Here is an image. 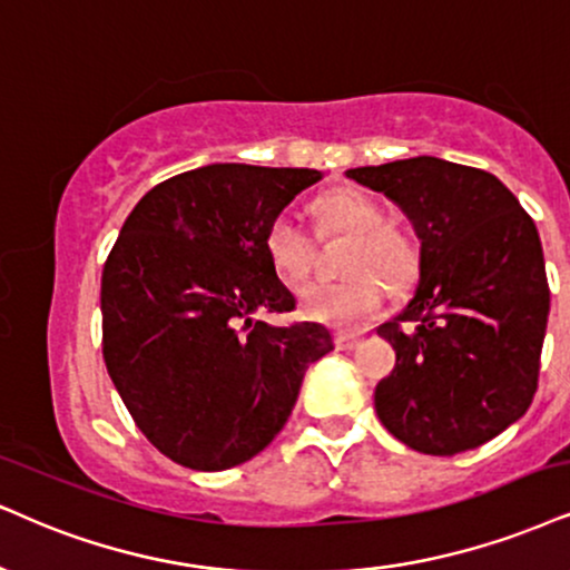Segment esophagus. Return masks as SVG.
<instances>
[{"instance_id": "34e87169", "label": "esophagus", "mask_w": 570, "mask_h": 570, "mask_svg": "<svg viewBox=\"0 0 570 570\" xmlns=\"http://www.w3.org/2000/svg\"><path fill=\"white\" fill-rule=\"evenodd\" d=\"M362 343L360 335H351V333H335V346H338L341 351H351L356 348Z\"/></svg>"}]
</instances>
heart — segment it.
Instances as JSON below:
<instances>
[{
	"label": "heart",
	"mask_w": 570,
	"mask_h": 570,
	"mask_svg": "<svg viewBox=\"0 0 570 570\" xmlns=\"http://www.w3.org/2000/svg\"><path fill=\"white\" fill-rule=\"evenodd\" d=\"M308 214L320 240H343L335 283H308L298 291L306 317L333 327H360L377 312L383 287L402 298L423 272V245L404 224L391 222L381 200L362 189H330L312 200ZM264 256L287 283L306 277L314 240L287 216H274L264 229Z\"/></svg>",
	"instance_id": "1"
}]
</instances>
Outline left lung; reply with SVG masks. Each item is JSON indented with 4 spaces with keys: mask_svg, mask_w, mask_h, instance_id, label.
Instances as JSON below:
<instances>
[{
    "mask_svg": "<svg viewBox=\"0 0 570 570\" xmlns=\"http://www.w3.org/2000/svg\"><path fill=\"white\" fill-rule=\"evenodd\" d=\"M410 216L423 272L377 327L396 367L375 389L381 423L414 452L452 456L523 417L539 383L547 317L537 224L494 174L420 156L348 168Z\"/></svg>",
    "mask_w": 570,
    "mask_h": 570,
    "instance_id": "8db88e82",
    "label": "left lung"
}]
</instances>
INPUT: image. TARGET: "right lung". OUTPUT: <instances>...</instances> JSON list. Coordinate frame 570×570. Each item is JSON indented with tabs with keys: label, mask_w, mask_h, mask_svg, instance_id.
Listing matches in <instances>:
<instances>
[{
	"label": "right lung",
	"mask_w": 570,
	"mask_h": 570,
	"mask_svg": "<svg viewBox=\"0 0 570 570\" xmlns=\"http://www.w3.org/2000/svg\"><path fill=\"white\" fill-rule=\"evenodd\" d=\"M314 168L210 164L160 181L102 269V356L139 431L189 470H227L283 431L312 362L333 351L264 256V229Z\"/></svg>",
	"instance_id": "obj_1"
}]
</instances>
